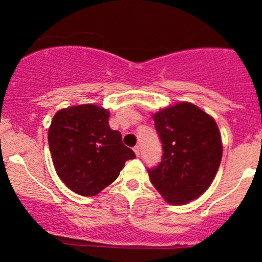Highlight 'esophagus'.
Returning <instances> with one entry per match:
<instances>
[{"label":"esophagus","instance_id":"34e87169","mask_svg":"<svg viewBox=\"0 0 262 262\" xmlns=\"http://www.w3.org/2000/svg\"><path fill=\"white\" fill-rule=\"evenodd\" d=\"M134 152H135V155H137V156H139L140 155V148H139V146H134Z\"/></svg>","mask_w":262,"mask_h":262}]
</instances>
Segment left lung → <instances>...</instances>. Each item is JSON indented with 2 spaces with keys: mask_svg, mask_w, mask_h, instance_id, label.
I'll return each mask as SVG.
<instances>
[{
  "mask_svg": "<svg viewBox=\"0 0 262 262\" xmlns=\"http://www.w3.org/2000/svg\"><path fill=\"white\" fill-rule=\"evenodd\" d=\"M161 162L149 169L152 186L170 204L196 200L214 180L222 160L221 133L201 108L181 102L154 114Z\"/></svg>",
  "mask_w": 262,
  "mask_h": 262,
  "instance_id": "1",
  "label": "left lung"
}]
</instances>
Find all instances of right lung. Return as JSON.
Returning a JSON list of instances; mask_svg holds the SVG:
<instances>
[{
  "mask_svg": "<svg viewBox=\"0 0 262 262\" xmlns=\"http://www.w3.org/2000/svg\"><path fill=\"white\" fill-rule=\"evenodd\" d=\"M110 112L95 104L60 110L50 124L48 141L56 173L75 193L96 196L117 179L134 151L111 129Z\"/></svg>",
  "mask_w": 262,
  "mask_h": 262,
  "instance_id": "right-lung-1",
  "label": "right lung"
}]
</instances>
